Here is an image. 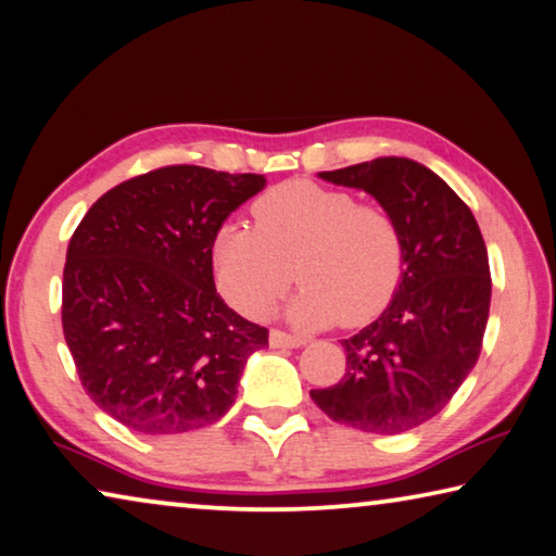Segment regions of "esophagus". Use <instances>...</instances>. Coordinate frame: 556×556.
I'll return each instance as SVG.
<instances>
[{"instance_id":"1","label":"esophagus","mask_w":556,"mask_h":556,"mask_svg":"<svg viewBox=\"0 0 556 556\" xmlns=\"http://www.w3.org/2000/svg\"><path fill=\"white\" fill-rule=\"evenodd\" d=\"M305 343H307L305 338L290 336V332H286V330H270V345L273 348H301Z\"/></svg>"}]
</instances>
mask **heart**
<instances>
[{
  "mask_svg": "<svg viewBox=\"0 0 556 556\" xmlns=\"http://www.w3.org/2000/svg\"><path fill=\"white\" fill-rule=\"evenodd\" d=\"M255 228L226 224L211 258L220 293L249 318H263L295 280L288 305L301 326L361 328L395 298L405 273V238L380 203L315 181L273 186L251 206Z\"/></svg>",
  "mask_w": 556,
  "mask_h": 556,
  "instance_id": "1",
  "label": "heart"
}]
</instances>
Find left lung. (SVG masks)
Segmentation results:
<instances>
[{"label":"left lung","instance_id":"8db88e82","mask_svg":"<svg viewBox=\"0 0 556 556\" xmlns=\"http://www.w3.org/2000/svg\"><path fill=\"white\" fill-rule=\"evenodd\" d=\"M320 178L367 191L397 218L405 273L386 313L343 340V380L311 397L340 425L407 432L442 413L480 357L492 295L484 238L467 203L417 161L382 156Z\"/></svg>","mask_w":556,"mask_h":556}]
</instances>
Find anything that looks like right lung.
I'll return each instance as SVG.
<instances>
[{
	"mask_svg": "<svg viewBox=\"0 0 556 556\" xmlns=\"http://www.w3.org/2000/svg\"><path fill=\"white\" fill-rule=\"evenodd\" d=\"M266 178L164 166L114 186L76 226L62 328L81 388L141 434L224 417L268 328L230 311L213 283V238Z\"/></svg>",
	"mask_w": 556,
	"mask_h": 556,
	"instance_id": "1",
	"label": "right lung"
}]
</instances>
